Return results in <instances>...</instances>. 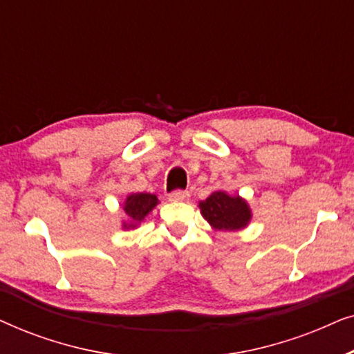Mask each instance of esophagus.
<instances>
[{
	"label": "esophagus",
	"mask_w": 354,
	"mask_h": 354,
	"mask_svg": "<svg viewBox=\"0 0 354 354\" xmlns=\"http://www.w3.org/2000/svg\"><path fill=\"white\" fill-rule=\"evenodd\" d=\"M188 198V192L187 190H174L172 193H169V200L171 201H183Z\"/></svg>",
	"instance_id": "obj_1"
}]
</instances>
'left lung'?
<instances>
[{"label":"left lung","instance_id":"8db88e82","mask_svg":"<svg viewBox=\"0 0 354 354\" xmlns=\"http://www.w3.org/2000/svg\"><path fill=\"white\" fill-rule=\"evenodd\" d=\"M201 214L216 230H240L251 219V211L240 196L214 192L200 203Z\"/></svg>","mask_w":354,"mask_h":354}]
</instances>
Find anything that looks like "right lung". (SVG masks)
<instances>
[{"mask_svg":"<svg viewBox=\"0 0 354 354\" xmlns=\"http://www.w3.org/2000/svg\"><path fill=\"white\" fill-rule=\"evenodd\" d=\"M156 205L158 198L156 195H151V193H135V195H130L124 206V212L127 214L130 222V224H125V227L138 225Z\"/></svg>","mask_w":354,"mask_h":354,"instance_id":"1","label":"right lung"}]
</instances>
